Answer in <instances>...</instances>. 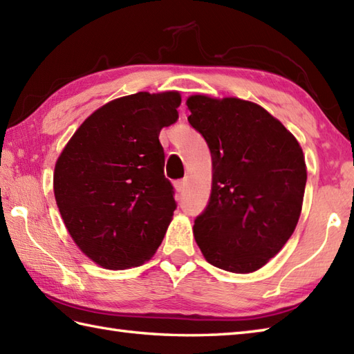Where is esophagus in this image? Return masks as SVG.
<instances>
[{
    "label": "esophagus",
    "instance_id": "34e87169",
    "mask_svg": "<svg viewBox=\"0 0 354 354\" xmlns=\"http://www.w3.org/2000/svg\"><path fill=\"white\" fill-rule=\"evenodd\" d=\"M175 187H176V190H178L179 193H184V192H185V187H187V181H178V183L175 184Z\"/></svg>",
    "mask_w": 354,
    "mask_h": 354
}]
</instances>
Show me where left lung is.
Wrapping results in <instances>:
<instances>
[{
	"instance_id": "obj_1",
	"label": "left lung",
	"mask_w": 354,
	"mask_h": 354,
	"mask_svg": "<svg viewBox=\"0 0 354 354\" xmlns=\"http://www.w3.org/2000/svg\"><path fill=\"white\" fill-rule=\"evenodd\" d=\"M185 104L213 161L212 198L194 221V240L213 266L255 272L295 231L307 181L303 149L254 102L194 94Z\"/></svg>"
}]
</instances>
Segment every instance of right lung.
<instances>
[{
    "label": "right lung",
    "mask_w": 354,
    "mask_h": 354,
    "mask_svg": "<svg viewBox=\"0 0 354 354\" xmlns=\"http://www.w3.org/2000/svg\"><path fill=\"white\" fill-rule=\"evenodd\" d=\"M179 104L178 91L118 97L95 109L59 155V213L95 265L137 268L161 245L176 204L158 137L178 120Z\"/></svg>",
    "instance_id": "add662e5"
}]
</instances>
